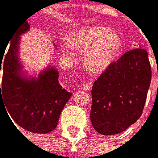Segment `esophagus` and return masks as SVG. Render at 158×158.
Here are the masks:
<instances>
[{"label": "esophagus", "instance_id": "esophagus-1", "mask_svg": "<svg viewBox=\"0 0 158 158\" xmlns=\"http://www.w3.org/2000/svg\"><path fill=\"white\" fill-rule=\"evenodd\" d=\"M82 88H83L84 91H88V90H90L91 88H92V84H91V83H85Z\"/></svg>", "mask_w": 158, "mask_h": 158}]
</instances>
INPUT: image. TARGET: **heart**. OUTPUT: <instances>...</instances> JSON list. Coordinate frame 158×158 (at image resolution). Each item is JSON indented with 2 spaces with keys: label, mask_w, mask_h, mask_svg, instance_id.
I'll use <instances>...</instances> for the list:
<instances>
[{
  "label": "heart",
  "mask_w": 158,
  "mask_h": 158,
  "mask_svg": "<svg viewBox=\"0 0 158 158\" xmlns=\"http://www.w3.org/2000/svg\"><path fill=\"white\" fill-rule=\"evenodd\" d=\"M67 44L77 51H83V68L91 73L107 70L121 47V38L118 32L103 26H85L72 32Z\"/></svg>",
  "instance_id": "b5f03b06"
}]
</instances>
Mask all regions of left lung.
<instances>
[{
    "mask_svg": "<svg viewBox=\"0 0 158 158\" xmlns=\"http://www.w3.org/2000/svg\"><path fill=\"white\" fill-rule=\"evenodd\" d=\"M152 80L148 52H125L95 81L90 119L102 135H114L135 123L142 114Z\"/></svg>",
    "mask_w": 158,
    "mask_h": 158,
    "instance_id": "1",
    "label": "left lung"
}]
</instances>
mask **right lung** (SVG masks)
I'll use <instances>...</instances> for the list:
<instances>
[{"instance_id":"right-lung-1","label":"right lung","mask_w":158,"mask_h":158,"mask_svg":"<svg viewBox=\"0 0 158 158\" xmlns=\"http://www.w3.org/2000/svg\"><path fill=\"white\" fill-rule=\"evenodd\" d=\"M27 19L12 35L4 58V55L0 56V74L2 65L0 104H4L6 113L21 128L33 133L46 134L56 128L72 93L60 85L59 72L53 66H48L38 77L24 76L19 59V43L21 35L30 30Z\"/></svg>"}]
</instances>
